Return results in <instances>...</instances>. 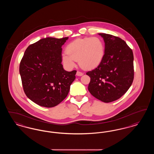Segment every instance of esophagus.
I'll return each mask as SVG.
<instances>
[{"mask_svg":"<svg viewBox=\"0 0 154 154\" xmlns=\"http://www.w3.org/2000/svg\"><path fill=\"white\" fill-rule=\"evenodd\" d=\"M83 74H84V73L82 72H80V71H77V73H76V75L77 76H82Z\"/></svg>","mask_w":154,"mask_h":154,"instance_id":"obj_1","label":"esophagus"}]
</instances>
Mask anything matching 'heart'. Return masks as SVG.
<instances>
[{"instance_id": "1", "label": "heart", "mask_w": 154, "mask_h": 154, "mask_svg": "<svg viewBox=\"0 0 154 154\" xmlns=\"http://www.w3.org/2000/svg\"><path fill=\"white\" fill-rule=\"evenodd\" d=\"M66 53L62 55L63 63L73 67L78 60L80 66L84 69H92L99 66L104 55V44L98 37L78 38L68 44Z\"/></svg>"}]
</instances>
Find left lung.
Here are the masks:
<instances>
[{
	"label": "left lung",
	"mask_w": 154,
	"mask_h": 154,
	"mask_svg": "<svg viewBox=\"0 0 154 154\" xmlns=\"http://www.w3.org/2000/svg\"><path fill=\"white\" fill-rule=\"evenodd\" d=\"M105 43L102 62L87 74L91 78L88 90L103 102L119 99L132 85L134 79L133 54L124 40L113 35L99 33Z\"/></svg>",
	"instance_id": "8db88e82"
}]
</instances>
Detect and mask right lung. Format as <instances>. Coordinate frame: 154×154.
Segmentation results:
<instances>
[{
	"label": "right lung",
	"instance_id": "obj_1",
	"mask_svg": "<svg viewBox=\"0 0 154 154\" xmlns=\"http://www.w3.org/2000/svg\"><path fill=\"white\" fill-rule=\"evenodd\" d=\"M69 37H46L30 44L20 65L26 96L37 104L52 107L68 95L77 71L67 72L62 65V46Z\"/></svg>",
	"mask_w": 154,
	"mask_h": 154
}]
</instances>
